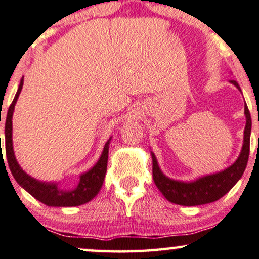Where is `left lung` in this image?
Masks as SVG:
<instances>
[{
	"mask_svg": "<svg viewBox=\"0 0 259 259\" xmlns=\"http://www.w3.org/2000/svg\"><path fill=\"white\" fill-rule=\"evenodd\" d=\"M238 90H240L237 81L231 80ZM245 114H246V126L244 132V145L240 155L233 165L226 168L225 171L217 175H210L199 178L192 183H183L172 181L162 175L160 171L155 156L152 154L153 159V179L158 189L169 202L179 205H201L207 204L220 199L227 194L237 182L241 178L246 168L248 155H250V135H251V114L245 104Z\"/></svg>",
	"mask_w": 259,
	"mask_h": 259,
	"instance_id": "8db88e82",
	"label": "left lung"
}]
</instances>
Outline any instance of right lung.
Instances as JSON below:
<instances>
[{"label":"right lung","instance_id":"add662e5","mask_svg":"<svg viewBox=\"0 0 259 259\" xmlns=\"http://www.w3.org/2000/svg\"><path fill=\"white\" fill-rule=\"evenodd\" d=\"M22 84H24V77L21 78L19 90L16 92L14 99H13L11 106L8 109L5 127L6 156H7L9 169H11L13 177L28 194H31L38 201L47 205H50V207L51 205L52 207H75V205L84 204V203L90 202L92 198L96 197V195L99 192L101 185L104 183L107 168V159H109L110 142L109 141L106 142L105 147H104V152L101 154L97 165L91 171L80 177V182H78L76 189L71 190V191H62L57 188L56 184H48V183H41L31 178L22 171L20 166L16 162L12 145V116L16 100H18L19 94L22 90Z\"/></svg>","mask_w":259,"mask_h":259}]
</instances>
